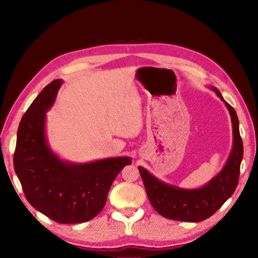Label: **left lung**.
<instances>
[{"mask_svg":"<svg viewBox=\"0 0 258 258\" xmlns=\"http://www.w3.org/2000/svg\"><path fill=\"white\" fill-rule=\"evenodd\" d=\"M225 103L233 124V149L225 166L206 185L197 189H185L168 185L139 167L147 196L160 215L180 222H202L211 217L237 187L240 162L243 160V141L239 134L238 117L235 109L224 100L221 92L213 87Z\"/></svg>","mask_w":258,"mask_h":258,"instance_id":"8db88e82","label":"left lung"}]
</instances>
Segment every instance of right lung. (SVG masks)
I'll return each instance as SVG.
<instances>
[{
  "instance_id": "1",
  "label": "right lung",
  "mask_w": 258,
  "mask_h": 258,
  "mask_svg": "<svg viewBox=\"0 0 258 258\" xmlns=\"http://www.w3.org/2000/svg\"><path fill=\"white\" fill-rule=\"evenodd\" d=\"M63 83L54 80L22 117L14 152V169L30 204L61 224L84 223L103 210L112 183L130 157H111L86 164L59 160L47 145L46 112Z\"/></svg>"
}]
</instances>
